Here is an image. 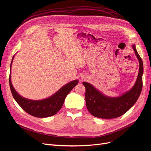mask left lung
Here are the masks:
<instances>
[{"instance_id": "obj_1", "label": "left lung", "mask_w": 151, "mask_h": 151, "mask_svg": "<svg viewBox=\"0 0 151 151\" xmlns=\"http://www.w3.org/2000/svg\"><path fill=\"white\" fill-rule=\"evenodd\" d=\"M133 49L139 61V71L136 83L129 91L120 97L109 98L102 94L89 83H83L86 88V106L92 115L104 119L119 117L129 111L138 99L143 86L144 68L142 60L134 45Z\"/></svg>"}]
</instances>
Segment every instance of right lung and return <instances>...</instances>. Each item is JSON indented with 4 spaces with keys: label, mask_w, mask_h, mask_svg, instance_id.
Returning <instances> with one entry per match:
<instances>
[{
    "label": "right lung",
    "mask_w": 151,
    "mask_h": 151,
    "mask_svg": "<svg viewBox=\"0 0 151 151\" xmlns=\"http://www.w3.org/2000/svg\"><path fill=\"white\" fill-rule=\"evenodd\" d=\"M78 83V80L73 81L63 86L51 97L43 100L35 101L22 98L16 92L11 83V73L9 76V86L13 98L23 110L29 115L38 118H46L55 115L62 107L67 94Z\"/></svg>",
    "instance_id": "right-lung-1"
}]
</instances>
